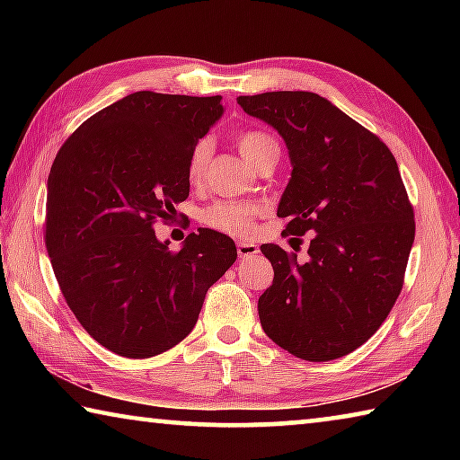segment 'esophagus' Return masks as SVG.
Masks as SVG:
<instances>
[{"mask_svg":"<svg viewBox=\"0 0 460 460\" xmlns=\"http://www.w3.org/2000/svg\"><path fill=\"white\" fill-rule=\"evenodd\" d=\"M255 253H260V247L255 243H249V241H239V243H237V255L241 260L253 258Z\"/></svg>","mask_w":460,"mask_h":460,"instance_id":"obj_1","label":"esophagus"}]
</instances>
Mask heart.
Masks as SVG:
<instances>
[{
  "mask_svg": "<svg viewBox=\"0 0 460 460\" xmlns=\"http://www.w3.org/2000/svg\"><path fill=\"white\" fill-rule=\"evenodd\" d=\"M237 146L243 158L253 168L266 158L268 154L278 152V142L261 129H245L237 136ZM213 144L208 137L199 139L189 155V181L200 182L211 158ZM260 215V207L253 202L217 200L202 211V223L215 231L227 233L233 237H245L253 227V219Z\"/></svg>",
  "mask_w": 460,
  "mask_h": 460,
  "instance_id": "obj_1",
  "label": "heart"
}]
</instances>
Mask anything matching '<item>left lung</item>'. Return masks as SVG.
<instances>
[{
  "label": "left lung",
  "mask_w": 460,
  "mask_h": 460,
  "mask_svg": "<svg viewBox=\"0 0 460 460\" xmlns=\"http://www.w3.org/2000/svg\"><path fill=\"white\" fill-rule=\"evenodd\" d=\"M237 103L274 128L290 154L278 205L284 233H314L305 263L261 245L274 268L258 302L261 329L298 359H339L379 329L402 292L416 223L398 162L316 93L271 91Z\"/></svg>",
  "instance_id": "obj_1"
}]
</instances>
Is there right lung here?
Returning a JSON list of instances; mask_svg holds the SVG:
<instances>
[{"label":"right lung","instance_id":"right-lung-1","mask_svg":"<svg viewBox=\"0 0 460 460\" xmlns=\"http://www.w3.org/2000/svg\"><path fill=\"white\" fill-rule=\"evenodd\" d=\"M221 115V95L137 91L91 115L54 158L46 249L68 308L109 351L147 359L178 345L237 260L213 229L178 252L154 231L189 199L190 150Z\"/></svg>","mask_w":460,"mask_h":460}]
</instances>
